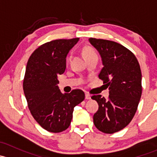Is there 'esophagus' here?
Wrapping results in <instances>:
<instances>
[{
	"label": "esophagus",
	"mask_w": 157,
	"mask_h": 157,
	"mask_svg": "<svg viewBox=\"0 0 157 157\" xmlns=\"http://www.w3.org/2000/svg\"><path fill=\"white\" fill-rule=\"evenodd\" d=\"M85 98H86V99H91V96L89 93H86L85 94Z\"/></svg>",
	"instance_id": "1"
}]
</instances>
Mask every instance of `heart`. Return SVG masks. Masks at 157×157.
I'll return each mask as SVG.
<instances>
[{
    "mask_svg": "<svg viewBox=\"0 0 157 157\" xmlns=\"http://www.w3.org/2000/svg\"><path fill=\"white\" fill-rule=\"evenodd\" d=\"M96 55V53L92 48H90V47H86V48L83 49V56H84V58H86V57L90 56V55Z\"/></svg>",
    "mask_w": 157,
    "mask_h": 157,
    "instance_id": "b5f03b06",
    "label": "heart"
}]
</instances>
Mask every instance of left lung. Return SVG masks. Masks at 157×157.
I'll return each mask as SVG.
<instances>
[{
	"label": "left lung",
	"instance_id": "obj_1",
	"mask_svg": "<svg viewBox=\"0 0 157 157\" xmlns=\"http://www.w3.org/2000/svg\"><path fill=\"white\" fill-rule=\"evenodd\" d=\"M90 43L99 52L103 67L99 74L109 90V99L92 96L99 105L93 123L105 134L121 131L131 122L142 93L141 71L134 54L113 41L90 38Z\"/></svg>",
	"mask_w": 157,
	"mask_h": 157
}]
</instances>
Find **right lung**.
Returning <instances> with one entry per match:
<instances>
[{
	"label": "right lung",
	"mask_w": 157,
	"mask_h": 157,
	"mask_svg": "<svg viewBox=\"0 0 157 157\" xmlns=\"http://www.w3.org/2000/svg\"><path fill=\"white\" fill-rule=\"evenodd\" d=\"M79 38L57 39L43 44L30 56L23 80V91L30 112L42 128L49 132L65 131L71 124L74 108L85 94L74 90L62 93L58 76L66 69V58Z\"/></svg>",
	"instance_id": "1"
}]
</instances>
